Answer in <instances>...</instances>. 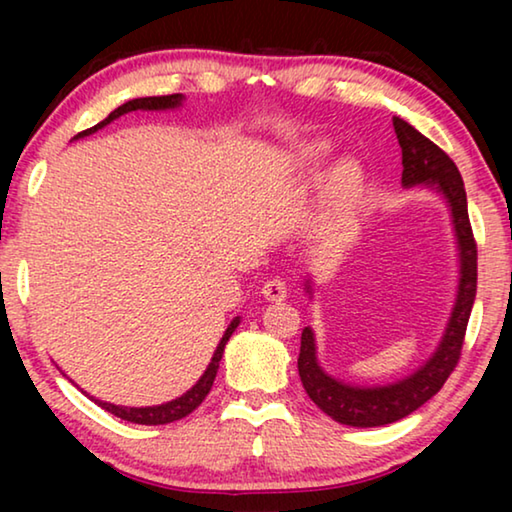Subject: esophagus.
Instances as JSON below:
<instances>
[{"instance_id": "34e87169", "label": "esophagus", "mask_w": 512, "mask_h": 512, "mask_svg": "<svg viewBox=\"0 0 512 512\" xmlns=\"http://www.w3.org/2000/svg\"><path fill=\"white\" fill-rule=\"evenodd\" d=\"M262 293L268 302H282L287 300V284L282 280H268L262 287Z\"/></svg>"}]
</instances>
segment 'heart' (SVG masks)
Instances as JSON below:
<instances>
[{"mask_svg":"<svg viewBox=\"0 0 512 512\" xmlns=\"http://www.w3.org/2000/svg\"><path fill=\"white\" fill-rule=\"evenodd\" d=\"M329 144L323 140H314L300 149V158L307 164H318L327 158ZM363 189V169L357 160L345 158L336 162L325 178V201L327 207L336 214L348 212L357 203Z\"/></svg>","mask_w":512,"mask_h":512,"instance_id":"heart-1","label":"heart"}]
</instances>
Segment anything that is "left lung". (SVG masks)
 <instances>
[{"instance_id": "obj_1", "label": "left lung", "mask_w": 512, "mask_h": 512, "mask_svg": "<svg viewBox=\"0 0 512 512\" xmlns=\"http://www.w3.org/2000/svg\"><path fill=\"white\" fill-rule=\"evenodd\" d=\"M393 126L397 142L402 146V185L436 189L449 207L458 250V287L452 314H449L438 348L409 377L386 386H352L327 375L318 363L314 329H302L298 372L311 402L332 420L361 429L384 427V424L402 420L418 411L443 388L461 359L467 320H470L476 296V244L470 216H467V196L461 173L452 158L420 131H415L409 121L393 117ZM305 289L311 296L309 280Z\"/></svg>"}]
</instances>
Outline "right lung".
Wrapping results in <instances>:
<instances>
[{"label":"right lung","instance_id":"obj_1","mask_svg":"<svg viewBox=\"0 0 512 512\" xmlns=\"http://www.w3.org/2000/svg\"><path fill=\"white\" fill-rule=\"evenodd\" d=\"M183 94H167V97H142V99H133V101H126L124 106H119L117 110H112L110 115L99 121L97 126L88 128V131H83L74 137V140H79V137H88L92 133H97L99 128L108 126L110 121L119 119L121 115H126V112H133V110H173V108H180L183 106ZM239 327V316L232 318V323L225 329L223 339L216 345V350L212 354V361L210 366L205 368V372L201 375V379L196 381V384L189 388L187 393H183L176 400L171 402H164L158 406H119V404H110V402H101L97 397H90L94 404H99L101 409H106L108 413L117 415L121 420H128V422H135V424H169V422H176V420H183L185 415L192 413L194 409L201 406V402L210 393V388L214 384V377H216V370H219V361L223 357V350H225V343L230 341V336L235 329Z\"/></svg>","mask_w":512,"mask_h":512}]
</instances>
